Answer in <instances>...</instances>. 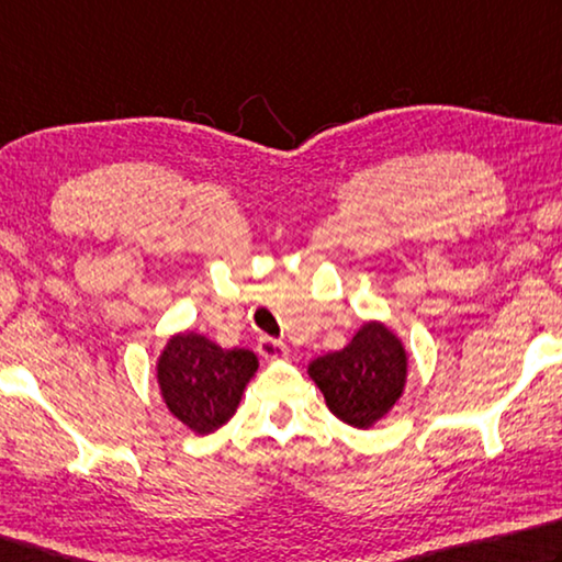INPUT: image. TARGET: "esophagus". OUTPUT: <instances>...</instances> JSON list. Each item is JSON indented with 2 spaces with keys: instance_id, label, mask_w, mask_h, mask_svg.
<instances>
[{
  "instance_id": "34e87169",
  "label": "esophagus",
  "mask_w": 562,
  "mask_h": 562,
  "mask_svg": "<svg viewBox=\"0 0 562 562\" xmlns=\"http://www.w3.org/2000/svg\"><path fill=\"white\" fill-rule=\"evenodd\" d=\"M258 351L265 356V359H284V356L290 353L288 344L278 341V339H270V336H260Z\"/></svg>"
}]
</instances>
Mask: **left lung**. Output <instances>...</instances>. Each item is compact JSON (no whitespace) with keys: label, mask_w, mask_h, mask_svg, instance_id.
Wrapping results in <instances>:
<instances>
[{"label":"left lung","mask_w":562,"mask_h":562,"mask_svg":"<svg viewBox=\"0 0 562 562\" xmlns=\"http://www.w3.org/2000/svg\"><path fill=\"white\" fill-rule=\"evenodd\" d=\"M310 375L341 423L366 430L403 395L407 353L385 324L366 322L341 351L314 359Z\"/></svg>","instance_id":"left-lung-1"}]
</instances>
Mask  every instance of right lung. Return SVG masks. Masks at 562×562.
<instances>
[{"label": "right lung", "mask_w": 562, "mask_h": 562, "mask_svg": "<svg viewBox=\"0 0 562 562\" xmlns=\"http://www.w3.org/2000/svg\"><path fill=\"white\" fill-rule=\"evenodd\" d=\"M258 371L248 349H221L203 334L183 331L167 341L157 361V383L169 413L196 435L226 425Z\"/></svg>", "instance_id": "1"}]
</instances>
